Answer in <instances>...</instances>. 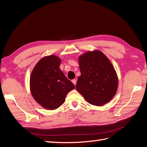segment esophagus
Listing matches in <instances>:
<instances>
[{"mask_svg":"<svg viewBox=\"0 0 147 147\" xmlns=\"http://www.w3.org/2000/svg\"><path fill=\"white\" fill-rule=\"evenodd\" d=\"M72 82L75 84V85H76V84H77V80L75 79H74V80H72Z\"/></svg>","mask_w":147,"mask_h":147,"instance_id":"esophagus-1","label":"esophagus"}]
</instances>
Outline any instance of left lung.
I'll list each match as a JSON object with an SVG mask.
<instances>
[{"mask_svg": "<svg viewBox=\"0 0 147 147\" xmlns=\"http://www.w3.org/2000/svg\"><path fill=\"white\" fill-rule=\"evenodd\" d=\"M81 75L76 90L92 105L102 106L117 93L118 79L114 67L99 50L88 51L78 57Z\"/></svg>", "mask_w": 147, "mask_h": 147, "instance_id": "1", "label": "left lung"}]
</instances>
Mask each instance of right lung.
<instances>
[{
    "mask_svg": "<svg viewBox=\"0 0 147 147\" xmlns=\"http://www.w3.org/2000/svg\"><path fill=\"white\" fill-rule=\"evenodd\" d=\"M61 59L55 55L43 57L35 65L30 77V90L35 100L44 109L55 110L63 105L75 85L59 66Z\"/></svg>",
    "mask_w": 147,
    "mask_h": 147,
    "instance_id": "right-lung-1",
    "label": "right lung"
}]
</instances>
